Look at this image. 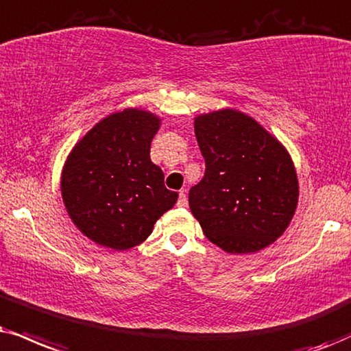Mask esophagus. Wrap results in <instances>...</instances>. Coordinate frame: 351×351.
<instances>
[{
    "instance_id": "obj_1",
    "label": "esophagus",
    "mask_w": 351,
    "mask_h": 351,
    "mask_svg": "<svg viewBox=\"0 0 351 351\" xmlns=\"http://www.w3.org/2000/svg\"><path fill=\"white\" fill-rule=\"evenodd\" d=\"M177 205L182 206V208H185V206L189 205V200H187V195H185V192L182 190V192H179V200H177Z\"/></svg>"
}]
</instances>
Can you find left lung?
<instances>
[{"label": "left lung", "instance_id": "obj_1", "mask_svg": "<svg viewBox=\"0 0 351 351\" xmlns=\"http://www.w3.org/2000/svg\"><path fill=\"white\" fill-rule=\"evenodd\" d=\"M205 176L189 205L208 241L228 254L268 247L287 231L300 185L287 148L252 117L234 109L195 117Z\"/></svg>", "mask_w": 351, "mask_h": 351}]
</instances>
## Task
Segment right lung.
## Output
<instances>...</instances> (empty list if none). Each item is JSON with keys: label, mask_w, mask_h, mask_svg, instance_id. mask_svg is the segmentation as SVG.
I'll list each match as a JSON object with an SVG mask.
<instances>
[{"label": "right lung", "mask_w": 351, "mask_h": 351, "mask_svg": "<svg viewBox=\"0 0 351 351\" xmlns=\"http://www.w3.org/2000/svg\"><path fill=\"white\" fill-rule=\"evenodd\" d=\"M161 119L125 109L107 115L76 143L62 172V197L86 237L114 250L146 241L154 223L177 202L149 158Z\"/></svg>", "instance_id": "add662e5"}]
</instances>
